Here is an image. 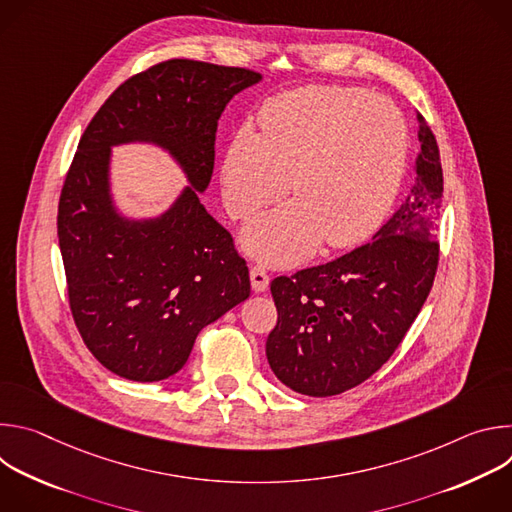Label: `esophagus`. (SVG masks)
<instances>
[{
    "label": "esophagus",
    "mask_w": 512,
    "mask_h": 512,
    "mask_svg": "<svg viewBox=\"0 0 512 512\" xmlns=\"http://www.w3.org/2000/svg\"><path fill=\"white\" fill-rule=\"evenodd\" d=\"M251 285H253V289L255 291H267V287H269V275H267V271L263 269V267H259V265H255V267H251Z\"/></svg>",
    "instance_id": "1"
}]
</instances>
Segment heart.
Returning <instances> with one entry per match:
<instances>
[{"label":"heart","mask_w":512,"mask_h":512,"mask_svg":"<svg viewBox=\"0 0 512 512\" xmlns=\"http://www.w3.org/2000/svg\"><path fill=\"white\" fill-rule=\"evenodd\" d=\"M261 133L243 125L223 160V200L247 218L281 198L243 229V249L269 265H294L324 241L360 243L383 221L401 186L407 123L383 97L362 89L310 85L271 97L259 111ZM292 184H288V178Z\"/></svg>","instance_id":"heart-1"}]
</instances>
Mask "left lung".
Returning a JSON list of instances; mask_svg holds the SVG:
<instances>
[{
    "instance_id": "8db88e82",
    "label": "left lung",
    "mask_w": 512,
    "mask_h": 512,
    "mask_svg": "<svg viewBox=\"0 0 512 512\" xmlns=\"http://www.w3.org/2000/svg\"><path fill=\"white\" fill-rule=\"evenodd\" d=\"M419 143L411 190L373 243L271 281L277 326L267 336L265 354L291 391L332 397L367 381L391 358L425 304L440 253L435 237L444 176L423 117Z\"/></svg>"
}]
</instances>
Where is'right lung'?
Returning a JSON list of instances; mask_svg holds the SVG:
<instances>
[{"label": "right lung", "instance_id": "obj_1", "mask_svg": "<svg viewBox=\"0 0 512 512\" xmlns=\"http://www.w3.org/2000/svg\"><path fill=\"white\" fill-rule=\"evenodd\" d=\"M261 81L247 68L168 60L125 81L79 141L58 204L68 300L87 348L123 379L176 375L198 332L251 294L245 259L200 194L221 113ZM133 142L168 153L189 182L158 215L116 204L112 148Z\"/></svg>", "mask_w": 512, "mask_h": 512}]
</instances>
